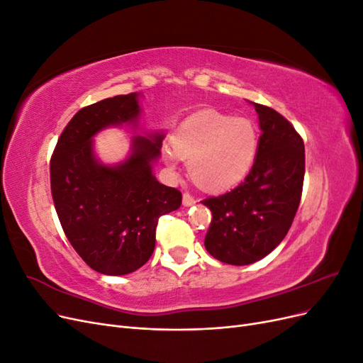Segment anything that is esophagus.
<instances>
[{
  "label": "esophagus",
  "mask_w": 363,
  "mask_h": 363,
  "mask_svg": "<svg viewBox=\"0 0 363 363\" xmlns=\"http://www.w3.org/2000/svg\"><path fill=\"white\" fill-rule=\"evenodd\" d=\"M196 201H195V199L194 196L191 195V194H183V206H186V207H189V206H194Z\"/></svg>",
  "instance_id": "esophagus-1"
}]
</instances>
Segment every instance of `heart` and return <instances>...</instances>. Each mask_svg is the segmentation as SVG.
<instances>
[{"mask_svg": "<svg viewBox=\"0 0 363 363\" xmlns=\"http://www.w3.org/2000/svg\"><path fill=\"white\" fill-rule=\"evenodd\" d=\"M164 150L171 168L186 160L189 177L206 191H223L242 180L255 163L259 135L247 118L203 111L184 119L172 131Z\"/></svg>", "mask_w": 363, "mask_h": 363, "instance_id": "1", "label": "heart"}]
</instances>
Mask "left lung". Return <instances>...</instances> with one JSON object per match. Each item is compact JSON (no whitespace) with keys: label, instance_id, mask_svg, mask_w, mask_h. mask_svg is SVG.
<instances>
[{"label":"left lung","instance_id":"obj_1","mask_svg":"<svg viewBox=\"0 0 363 363\" xmlns=\"http://www.w3.org/2000/svg\"><path fill=\"white\" fill-rule=\"evenodd\" d=\"M252 104L262 135L250 174L233 191L201 201L212 212L206 250L215 259L238 267L268 256L284 239L304 180L301 136L274 108Z\"/></svg>","mask_w":363,"mask_h":363}]
</instances>
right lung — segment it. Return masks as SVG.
Wrapping results in <instances>:
<instances>
[{
    "instance_id": "1",
    "label": "right lung",
    "mask_w": 363,
    "mask_h": 363,
    "mask_svg": "<svg viewBox=\"0 0 363 363\" xmlns=\"http://www.w3.org/2000/svg\"><path fill=\"white\" fill-rule=\"evenodd\" d=\"M139 94L116 95L77 112L50 162L54 207L65 235L96 272L124 276L145 265L159 218L177 211L182 192L157 182L152 163L163 135L135 136L130 156L113 167L95 157L94 136L106 127L138 125Z\"/></svg>"
}]
</instances>
